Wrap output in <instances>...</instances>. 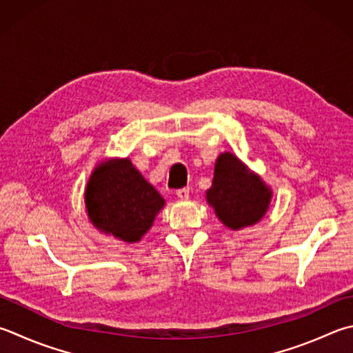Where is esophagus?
<instances>
[{
	"mask_svg": "<svg viewBox=\"0 0 353 353\" xmlns=\"http://www.w3.org/2000/svg\"><path fill=\"white\" fill-rule=\"evenodd\" d=\"M189 192H190L189 188H181V189L176 190V195H178V198H181V199H188Z\"/></svg>",
	"mask_w": 353,
	"mask_h": 353,
	"instance_id": "esophagus-1",
	"label": "esophagus"
}]
</instances>
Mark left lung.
<instances>
[{
	"mask_svg": "<svg viewBox=\"0 0 353 353\" xmlns=\"http://www.w3.org/2000/svg\"><path fill=\"white\" fill-rule=\"evenodd\" d=\"M205 196L216 216L236 230L263 218L272 194L261 178L249 172L236 157L223 154L216 159L214 181Z\"/></svg>",
	"mask_w": 353,
	"mask_h": 353,
	"instance_id": "1",
	"label": "left lung"
}]
</instances>
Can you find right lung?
Returning a JSON list of instances; mask_svg holds the SVG:
<instances>
[{
  "mask_svg": "<svg viewBox=\"0 0 353 353\" xmlns=\"http://www.w3.org/2000/svg\"><path fill=\"white\" fill-rule=\"evenodd\" d=\"M163 196L129 159L98 165L85 189L90 221L104 234L135 243L150 229Z\"/></svg>",
  "mask_w": 353,
  "mask_h": 353,
  "instance_id": "1",
  "label": "right lung"
}]
</instances>
